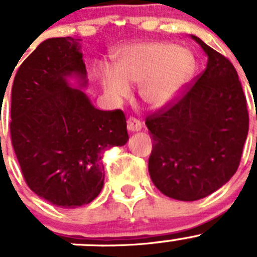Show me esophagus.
<instances>
[{"instance_id": "obj_1", "label": "esophagus", "mask_w": 257, "mask_h": 257, "mask_svg": "<svg viewBox=\"0 0 257 257\" xmlns=\"http://www.w3.org/2000/svg\"><path fill=\"white\" fill-rule=\"evenodd\" d=\"M126 128L129 132H140L142 129V123L140 120H137L136 117H129L126 120Z\"/></svg>"}]
</instances>
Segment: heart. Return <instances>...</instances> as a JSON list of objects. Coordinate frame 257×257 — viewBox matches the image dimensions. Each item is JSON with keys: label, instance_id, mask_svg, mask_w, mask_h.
Instances as JSON below:
<instances>
[{"label": "heart", "instance_id": "1", "mask_svg": "<svg viewBox=\"0 0 257 257\" xmlns=\"http://www.w3.org/2000/svg\"><path fill=\"white\" fill-rule=\"evenodd\" d=\"M196 59L188 48L171 42H138L119 48L115 69L101 72L105 92L115 101L131 95V86H140L143 101L162 109L176 100L193 78Z\"/></svg>", "mask_w": 257, "mask_h": 257}]
</instances>
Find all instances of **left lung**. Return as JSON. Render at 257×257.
I'll return each instance as SVG.
<instances>
[{"label": "left lung", "mask_w": 257, "mask_h": 257, "mask_svg": "<svg viewBox=\"0 0 257 257\" xmlns=\"http://www.w3.org/2000/svg\"><path fill=\"white\" fill-rule=\"evenodd\" d=\"M207 68L174 104L146 119L153 140L148 171L156 188L194 201L222 188L238 169L248 133L246 97L236 68L195 35Z\"/></svg>", "instance_id": "left-lung-1"}]
</instances>
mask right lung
Listing matches in <instances>:
<instances>
[{"mask_svg": "<svg viewBox=\"0 0 257 257\" xmlns=\"http://www.w3.org/2000/svg\"><path fill=\"white\" fill-rule=\"evenodd\" d=\"M87 85L80 39L71 37L40 43L14 78V151L29 188L56 207L91 203L104 186L101 155L129 140L124 112L96 109L81 90Z\"/></svg>", "mask_w": 257, "mask_h": 257, "instance_id": "right-lung-1", "label": "right lung"}]
</instances>
